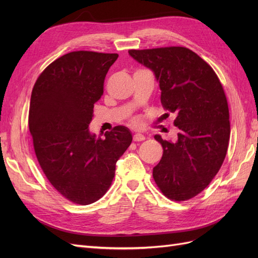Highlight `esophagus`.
Instances as JSON below:
<instances>
[{
  "instance_id": "1",
  "label": "esophagus",
  "mask_w": 258,
  "mask_h": 258,
  "mask_svg": "<svg viewBox=\"0 0 258 258\" xmlns=\"http://www.w3.org/2000/svg\"><path fill=\"white\" fill-rule=\"evenodd\" d=\"M144 140H145V136H143V135H141V134H136V135L134 136V141H136V142L144 141Z\"/></svg>"
}]
</instances>
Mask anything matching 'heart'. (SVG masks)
Returning <instances> with one entry per match:
<instances>
[{"instance_id":"1","label":"heart","mask_w":258,"mask_h":258,"mask_svg":"<svg viewBox=\"0 0 258 258\" xmlns=\"http://www.w3.org/2000/svg\"><path fill=\"white\" fill-rule=\"evenodd\" d=\"M139 122V120H136V123H138Z\"/></svg>"}]
</instances>
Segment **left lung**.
Instances as JSON below:
<instances>
[{"label": "left lung", "instance_id": "1", "mask_svg": "<svg viewBox=\"0 0 258 258\" xmlns=\"http://www.w3.org/2000/svg\"><path fill=\"white\" fill-rule=\"evenodd\" d=\"M128 52L154 72L161 104L176 116L173 124L179 129L173 143L155 136L163 148L153 169L155 182L167 198L188 200L211 183L227 153L230 123L223 86L213 69L186 47Z\"/></svg>", "mask_w": 258, "mask_h": 258}]
</instances>
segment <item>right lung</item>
I'll return each mask as SVG.
<instances>
[{
  "instance_id": "right-lung-1",
  "label": "right lung",
  "mask_w": 258,
  "mask_h": 258,
  "mask_svg": "<svg viewBox=\"0 0 258 258\" xmlns=\"http://www.w3.org/2000/svg\"><path fill=\"white\" fill-rule=\"evenodd\" d=\"M117 58L84 50L63 54L38 76L31 95L29 129L38 163L54 188L77 205L93 204L107 191L116 162L132 142L124 126L104 138L88 128Z\"/></svg>"
}]
</instances>
